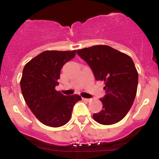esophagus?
<instances>
[{
	"mask_svg": "<svg viewBox=\"0 0 159 159\" xmlns=\"http://www.w3.org/2000/svg\"><path fill=\"white\" fill-rule=\"evenodd\" d=\"M82 100H84V101H88V102H89V101H91V99H90V98H82Z\"/></svg>",
	"mask_w": 159,
	"mask_h": 159,
	"instance_id": "34e87169",
	"label": "esophagus"
}]
</instances>
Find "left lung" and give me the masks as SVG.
Segmentation results:
<instances>
[{"instance_id":"obj_1","label":"left lung","mask_w":159,"mask_h":159,"mask_svg":"<svg viewBox=\"0 0 159 159\" xmlns=\"http://www.w3.org/2000/svg\"><path fill=\"white\" fill-rule=\"evenodd\" d=\"M77 54L88 63L95 79L105 82L103 109L93 113V120L103 125L118 123L127 114L136 95L138 72L133 59L102 45L77 50Z\"/></svg>"}]
</instances>
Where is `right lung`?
<instances>
[{
  "instance_id": "obj_1",
  "label": "right lung",
  "mask_w": 159,
  "mask_h": 159,
  "mask_svg": "<svg viewBox=\"0 0 159 159\" xmlns=\"http://www.w3.org/2000/svg\"><path fill=\"white\" fill-rule=\"evenodd\" d=\"M76 51H45L30 60L23 70L20 88L26 104L36 117L48 126L59 127L70 120L78 94L66 96L55 88L62 66Z\"/></svg>"
}]
</instances>
